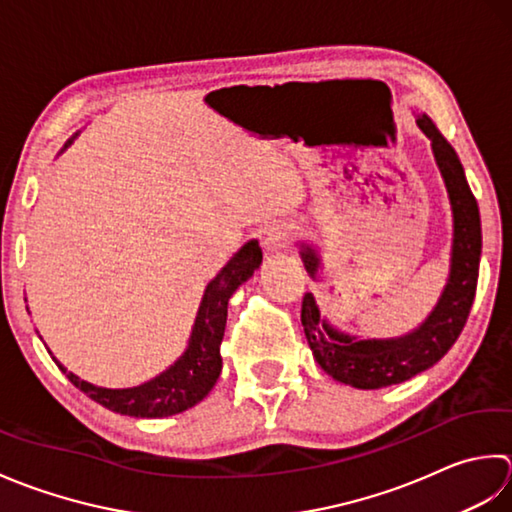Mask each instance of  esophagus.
<instances>
[{
  "label": "esophagus",
  "mask_w": 512,
  "mask_h": 512,
  "mask_svg": "<svg viewBox=\"0 0 512 512\" xmlns=\"http://www.w3.org/2000/svg\"><path fill=\"white\" fill-rule=\"evenodd\" d=\"M294 225L289 223H274L265 229L263 247L265 252H278V249H287L294 243Z\"/></svg>",
  "instance_id": "1"
}]
</instances>
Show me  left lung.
Here are the masks:
<instances>
[{
    "label": "left lung",
    "instance_id": "1",
    "mask_svg": "<svg viewBox=\"0 0 512 512\" xmlns=\"http://www.w3.org/2000/svg\"><path fill=\"white\" fill-rule=\"evenodd\" d=\"M415 121L431 139L435 163L442 172L453 210L451 271L429 318L402 338H356L333 329L325 318H320L314 294H305L302 298L300 320L316 362L333 380L356 389L391 387L431 369L455 344L475 300L479 256H482V225H479L477 201L451 143L442 137V132L426 114H417ZM300 256L309 276L316 278L320 269L316 249L302 245Z\"/></svg>",
    "mask_w": 512,
    "mask_h": 512
}]
</instances>
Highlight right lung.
<instances>
[{
  "mask_svg": "<svg viewBox=\"0 0 512 512\" xmlns=\"http://www.w3.org/2000/svg\"><path fill=\"white\" fill-rule=\"evenodd\" d=\"M72 139L64 145V150ZM260 263H263V252H260L258 241L245 243L229 258V263L205 287L185 353L170 369H165L150 382H143L132 389H103L81 380L57 358L52 360L79 391L114 413L132 417H168L192 409L212 391L223 369L221 342L227 322V302L245 280L254 276Z\"/></svg>",
  "mask_w": 512,
  "mask_h": 512,
  "instance_id": "1",
  "label": "right lung"
}]
</instances>
